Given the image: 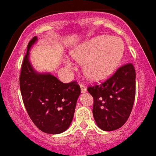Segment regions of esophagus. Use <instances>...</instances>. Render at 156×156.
Returning <instances> with one entry per match:
<instances>
[{"instance_id": "obj_1", "label": "esophagus", "mask_w": 156, "mask_h": 156, "mask_svg": "<svg viewBox=\"0 0 156 156\" xmlns=\"http://www.w3.org/2000/svg\"><path fill=\"white\" fill-rule=\"evenodd\" d=\"M80 86L81 93H85V92L87 91V87H85L83 84H82V83H80Z\"/></svg>"}]
</instances>
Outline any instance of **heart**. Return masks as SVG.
<instances>
[{
	"label": "heart",
	"instance_id": "b5f03b06",
	"mask_svg": "<svg viewBox=\"0 0 156 156\" xmlns=\"http://www.w3.org/2000/svg\"><path fill=\"white\" fill-rule=\"evenodd\" d=\"M124 53V44L119 37L101 36L75 48L71 55L80 64L83 65V73L89 80L100 82L113 73L120 64ZM66 66L73 69L69 61Z\"/></svg>",
	"mask_w": 156,
	"mask_h": 156
}]
</instances>
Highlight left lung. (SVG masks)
<instances>
[{
  "label": "left lung",
  "instance_id": "left-lung-1",
  "mask_svg": "<svg viewBox=\"0 0 156 156\" xmlns=\"http://www.w3.org/2000/svg\"><path fill=\"white\" fill-rule=\"evenodd\" d=\"M135 79L134 67L129 63L101 84L87 88L94 98V118L100 129L112 131L127 121L134 102Z\"/></svg>",
  "mask_w": 156,
  "mask_h": 156
}]
</instances>
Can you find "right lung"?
<instances>
[{
  "label": "right lung",
  "mask_w": 156,
  "mask_h": 156,
  "mask_svg": "<svg viewBox=\"0 0 156 156\" xmlns=\"http://www.w3.org/2000/svg\"><path fill=\"white\" fill-rule=\"evenodd\" d=\"M37 41L29 42L22 64L19 84L23 103L31 120L41 131L58 134L71 124L80 87L76 81L64 83L50 73H41L30 61V51Z\"/></svg>",
  "instance_id": "obj_1"
}]
</instances>
